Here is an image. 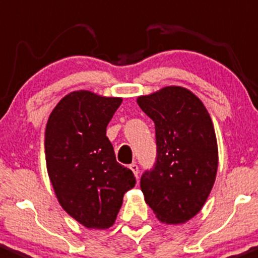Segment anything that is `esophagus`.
Masks as SVG:
<instances>
[{"instance_id": "34e87169", "label": "esophagus", "mask_w": 258, "mask_h": 258, "mask_svg": "<svg viewBox=\"0 0 258 258\" xmlns=\"http://www.w3.org/2000/svg\"><path fill=\"white\" fill-rule=\"evenodd\" d=\"M129 169L132 170L133 171V174L135 175V176L138 177V174H139V168H138V165L135 163H133V164H130L129 165Z\"/></svg>"}]
</instances>
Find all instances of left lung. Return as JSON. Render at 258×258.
<instances>
[{"label":"left lung","instance_id":"8db88e82","mask_svg":"<svg viewBox=\"0 0 258 258\" xmlns=\"http://www.w3.org/2000/svg\"><path fill=\"white\" fill-rule=\"evenodd\" d=\"M155 123L158 155L140 188L159 221L185 224L203 209L216 179L219 149L204 103L184 87L169 86L138 97Z\"/></svg>","mask_w":258,"mask_h":258}]
</instances>
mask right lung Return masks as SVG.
Segmentation results:
<instances>
[{
	"instance_id": "right-lung-1",
	"label": "right lung",
	"mask_w": 258,
	"mask_h": 258,
	"mask_svg": "<svg viewBox=\"0 0 258 258\" xmlns=\"http://www.w3.org/2000/svg\"><path fill=\"white\" fill-rule=\"evenodd\" d=\"M123 102L89 90L63 97L44 134L47 171L63 210L87 228L113 226L123 196L134 187L132 170L116 163L107 125Z\"/></svg>"
}]
</instances>
